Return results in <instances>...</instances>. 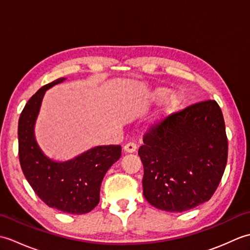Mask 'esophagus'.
<instances>
[{"label": "esophagus", "mask_w": 250, "mask_h": 250, "mask_svg": "<svg viewBox=\"0 0 250 250\" xmlns=\"http://www.w3.org/2000/svg\"><path fill=\"white\" fill-rule=\"evenodd\" d=\"M137 149V146L136 144H134V143H128V144H125L124 146V150L126 152V153H132V152H135Z\"/></svg>", "instance_id": "1"}]
</instances>
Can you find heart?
<instances>
[{
	"label": "heart",
	"mask_w": 250,
	"mask_h": 250,
	"mask_svg": "<svg viewBox=\"0 0 250 250\" xmlns=\"http://www.w3.org/2000/svg\"><path fill=\"white\" fill-rule=\"evenodd\" d=\"M164 94H166V90L158 89L155 92H152L151 100L153 101L160 100L161 98H163ZM179 103H180V98L178 94L176 93L169 94L168 97L163 101L162 104L160 105V107H159L158 110L156 111V114L153 115L152 125H161L163 121H166L168 117L177 109Z\"/></svg>",
	"instance_id": "heart-1"
}]
</instances>
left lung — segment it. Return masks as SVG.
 Here are the masks:
<instances>
[{
	"mask_svg": "<svg viewBox=\"0 0 250 250\" xmlns=\"http://www.w3.org/2000/svg\"><path fill=\"white\" fill-rule=\"evenodd\" d=\"M143 142V193L152 206L180 213L213 196L228 159L225 120L216 101L171 115Z\"/></svg>",
	"mask_w": 250,
	"mask_h": 250,
	"instance_id": "1",
	"label": "left lung"
}]
</instances>
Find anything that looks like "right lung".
<instances>
[{
	"label": "right lung",
	"mask_w": 250,
	"mask_h": 250,
	"mask_svg": "<svg viewBox=\"0 0 250 250\" xmlns=\"http://www.w3.org/2000/svg\"><path fill=\"white\" fill-rule=\"evenodd\" d=\"M66 78L45 84L25 104L18 124L19 161L28 183L39 198L52 208L67 214H86L100 202L106 172L121 156V146H97L64 162L42 151L34 128L45 92Z\"/></svg>",
	"instance_id": "right-lung-1"
}]
</instances>
